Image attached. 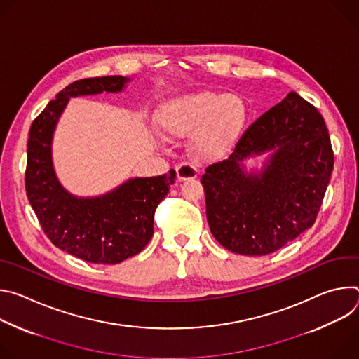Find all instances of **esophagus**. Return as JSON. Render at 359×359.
<instances>
[{
    "mask_svg": "<svg viewBox=\"0 0 359 359\" xmlns=\"http://www.w3.org/2000/svg\"><path fill=\"white\" fill-rule=\"evenodd\" d=\"M176 175L179 180H189L197 176V169L191 163H180L176 168Z\"/></svg>",
    "mask_w": 359,
    "mask_h": 359,
    "instance_id": "1",
    "label": "esophagus"
}]
</instances>
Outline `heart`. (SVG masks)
I'll list each match as a JSON object with an SVG mask.
<instances>
[{"label":"heart","mask_w":359,"mask_h":359,"mask_svg":"<svg viewBox=\"0 0 359 359\" xmlns=\"http://www.w3.org/2000/svg\"><path fill=\"white\" fill-rule=\"evenodd\" d=\"M158 122L165 133L173 136L194 133L198 155L219 159L243 137L248 108L238 95L201 90L169 100L159 109Z\"/></svg>","instance_id":"1"}]
</instances>
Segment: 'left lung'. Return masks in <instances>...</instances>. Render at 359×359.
<instances>
[{
  "label": "left lung",
  "instance_id": "obj_1",
  "mask_svg": "<svg viewBox=\"0 0 359 359\" xmlns=\"http://www.w3.org/2000/svg\"><path fill=\"white\" fill-rule=\"evenodd\" d=\"M266 149L275 153L262 173L244 174L239 162ZM332 169L324 118L290 92L244 132L229 159L201 175L212 234L236 254L277 251L316 223Z\"/></svg>",
  "mask_w": 359,
  "mask_h": 359
}]
</instances>
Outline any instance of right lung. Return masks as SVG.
Wrapping results in <instances>:
<instances>
[{
	"mask_svg": "<svg viewBox=\"0 0 359 359\" xmlns=\"http://www.w3.org/2000/svg\"><path fill=\"white\" fill-rule=\"evenodd\" d=\"M128 78L99 76L69 83L34 119L27 147L25 190L38 222L55 247L95 264H118L140 252L153 236V216L176 172L136 177L93 198H78L60 184L50 142L71 96L119 92Z\"/></svg>",
	"mask_w": 359,
	"mask_h": 359,
	"instance_id": "1",
	"label": "right lung"
}]
</instances>
